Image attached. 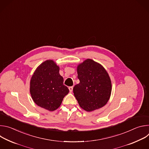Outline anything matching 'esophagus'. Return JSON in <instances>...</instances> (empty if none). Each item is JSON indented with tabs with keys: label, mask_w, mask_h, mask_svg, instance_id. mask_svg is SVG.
Here are the masks:
<instances>
[{
	"label": "esophagus",
	"mask_w": 149,
	"mask_h": 149,
	"mask_svg": "<svg viewBox=\"0 0 149 149\" xmlns=\"http://www.w3.org/2000/svg\"><path fill=\"white\" fill-rule=\"evenodd\" d=\"M68 88H69V90H70V92L72 91V90H73V87H70Z\"/></svg>",
	"instance_id": "1"
}]
</instances>
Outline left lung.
Returning a JSON list of instances; mask_svg holds the SVG:
<instances>
[{
  "mask_svg": "<svg viewBox=\"0 0 149 149\" xmlns=\"http://www.w3.org/2000/svg\"><path fill=\"white\" fill-rule=\"evenodd\" d=\"M79 83L73 88L80 107L92 111L104 106L110 99L111 82L105 68L100 63L87 59L77 67Z\"/></svg>",
  "mask_w": 149,
  "mask_h": 149,
  "instance_id": "left-lung-1",
  "label": "left lung"
}]
</instances>
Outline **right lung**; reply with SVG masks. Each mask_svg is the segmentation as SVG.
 Returning a JSON list of instances; mask_svg holds the SVG:
<instances>
[{
  "label": "right lung",
  "instance_id": "add662e5",
  "mask_svg": "<svg viewBox=\"0 0 149 149\" xmlns=\"http://www.w3.org/2000/svg\"><path fill=\"white\" fill-rule=\"evenodd\" d=\"M59 71L54 61H45L36 68L30 82V93L35 103L51 111L59 107L69 93Z\"/></svg>",
  "mask_w": 149,
  "mask_h": 149
}]
</instances>
